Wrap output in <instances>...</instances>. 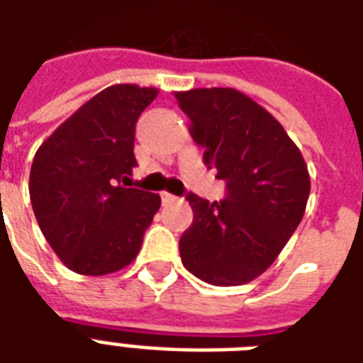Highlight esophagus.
<instances>
[{"label": "esophagus", "instance_id": "34e87169", "mask_svg": "<svg viewBox=\"0 0 363 363\" xmlns=\"http://www.w3.org/2000/svg\"><path fill=\"white\" fill-rule=\"evenodd\" d=\"M161 200H163V204H173L179 198L174 196V194H169V192H163V194H161Z\"/></svg>", "mask_w": 363, "mask_h": 363}]
</instances>
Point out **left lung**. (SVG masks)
<instances>
[{
	"instance_id": "obj_1",
	"label": "left lung",
	"mask_w": 363,
	"mask_h": 363,
	"mask_svg": "<svg viewBox=\"0 0 363 363\" xmlns=\"http://www.w3.org/2000/svg\"><path fill=\"white\" fill-rule=\"evenodd\" d=\"M174 96L228 190L213 204L186 196L194 220L179 241L182 264L212 286H241L272 264L299 225L311 190L307 165L280 122L241 91Z\"/></svg>"
}]
</instances>
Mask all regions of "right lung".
I'll return each instance as SVG.
<instances>
[{"label": "right lung", "instance_id": "add662e5", "mask_svg": "<svg viewBox=\"0 0 363 363\" xmlns=\"http://www.w3.org/2000/svg\"><path fill=\"white\" fill-rule=\"evenodd\" d=\"M155 96L153 87H106L36 151L28 179L33 212L46 241L74 272H116L142 249L161 198L128 189V177L138 165L135 122Z\"/></svg>", "mask_w": 363, "mask_h": 363}]
</instances>
